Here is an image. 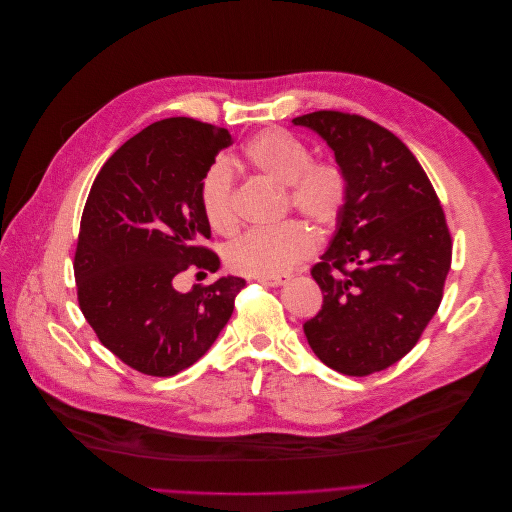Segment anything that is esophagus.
<instances>
[{
	"label": "esophagus",
	"mask_w": 512,
	"mask_h": 512,
	"mask_svg": "<svg viewBox=\"0 0 512 512\" xmlns=\"http://www.w3.org/2000/svg\"><path fill=\"white\" fill-rule=\"evenodd\" d=\"M260 284L264 286H282L288 282V276H278V278H258Z\"/></svg>",
	"instance_id": "1"
}]
</instances>
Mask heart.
Wrapping results in <instances>:
<instances>
[{
  "mask_svg": "<svg viewBox=\"0 0 512 512\" xmlns=\"http://www.w3.org/2000/svg\"><path fill=\"white\" fill-rule=\"evenodd\" d=\"M246 161L266 179L286 187V203L319 228L335 226L349 201V175L331 159H315L313 149L282 129H266L244 147ZM199 206L212 230L230 234L238 226L234 175L226 163H214L199 185ZM315 234L288 220L272 228H254L226 250L228 266L252 278L286 276L315 252Z\"/></svg>",
  "mask_w": 512,
  "mask_h": 512,
  "instance_id": "b5f03b06",
  "label": "heart"
}]
</instances>
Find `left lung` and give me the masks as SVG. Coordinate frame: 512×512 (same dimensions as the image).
Returning <instances> with one entry per match:
<instances>
[{"instance_id":"1","label":"left lung","mask_w":512,"mask_h":512,"mask_svg":"<svg viewBox=\"0 0 512 512\" xmlns=\"http://www.w3.org/2000/svg\"><path fill=\"white\" fill-rule=\"evenodd\" d=\"M292 123L327 141L351 183L335 238L311 270L323 306L302 329L327 367L365 377L410 353L436 315L452 264L446 216L414 153L385 127L341 111Z\"/></svg>"}]
</instances>
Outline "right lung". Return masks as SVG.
I'll use <instances>...</instances> for the list:
<instances>
[{
    "label": "right lung",
    "mask_w": 512,
    "mask_h": 512,
    "mask_svg": "<svg viewBox=\"0 0 512 512\" xmlns=\"http://www.w3.org/2000/svg\"><path fill=\"white\" fill-rule=\"evenodd\" d=\"M230 145L226 129L163 119L119 147L90 187L74 254L78 304L98 341L139 373L171 377L206 355L246 286L222 276L175 288L187 270L220 268L201 244L212 232L199 185Z\"/></svg>",
    "instance_id": "add662e5"
}]
</instances>
